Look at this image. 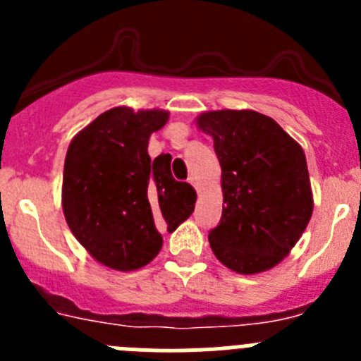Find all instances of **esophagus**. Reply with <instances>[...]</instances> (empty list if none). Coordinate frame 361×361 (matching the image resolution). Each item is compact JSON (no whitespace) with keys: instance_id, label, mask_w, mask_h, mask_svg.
Returning <instances> with one entry per match:
<instances>
[{"instance_id":"esophagus-1","label":"esophagus","mask_w":361,"mask_h":361,"mask_svg":"<svg viewBox=\"0 0 361 361\" xmlns=\"http://www.w3.org/2000/svg\"><path fill=\"white\" fill-rule=\"evenodd\" d=\"M188 183H190V184H193V186H197V184H195V178H193V177H190V178H188Z\"/></svg>"}]
</instances>
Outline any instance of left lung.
Here are the masks:
<instances>
[{"label": "left lung", "mask_w": 361, "mask_h": 361, "mask_svg": "<svg viewBox=\"0 0 361 361\" xmlns=\"http://www.w3.org/2000/svg\"><path fill=\"white\" fill-rule=\"evenodd\" d=\"M197 124L213 137L222 168V216L208 235L213 253L242 275L276 266L312 215L304 149L253 110L206 111Z\"/></svg>", "instance_id": "8db88e82"}]
</instances>
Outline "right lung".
Wrapping results in <instances>:
<instances>
[{"mask_svg": "<svg viewBox=\"0 0 361 361\" xmlns=\"http://www.w3.org/2000/svg\"><path fill=\"white\" fill-rule=\"evenodd\" d=\"M168 111L117 106L73 137L63 171V212L70 229L101 264L133 271L162 247L159 229L173 231L195 209L197 193L175 180L171 155L152 162L148 141Z\"/></svg>", "mask_w": 361, "mask_h": 361, "instance_id": "right-lung-1", "label": "right lung"}]
</instances>
